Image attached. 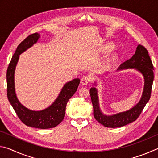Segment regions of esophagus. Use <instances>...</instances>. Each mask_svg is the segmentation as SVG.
Segmentation results:
<instances>
[{"mask_svg": "<svg viewBox=\"0 0 158 158\" xmlns=\"http://www.w3.org/2000/svg\"><path fill=\"white\" fill-rule=\"evenodd\" d=\"M89 81H90V78L89 77H86V76L83 77L81 79V84L82 85H86Z\"/></svg>", "mask_w": 158, "mask_h": 158, "instance_id": "obj_1", "label": "esophagus"}]
</instances>
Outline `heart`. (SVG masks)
Instances as JSON below:
<instances>
[{"label": "heart", "instance_id": "obj_1", "mask_svg": "<svg viewBox=\"0 0 158 158\" xmlns=\"http://www.w3.org/2000/svg\"><path fill=\"white\" fill-rule=\"evenodd\" d=\"M113 45L111 44H106L105 47H104V52H109L113 49ZM109 60L111 61H115L118 59V54L117 53H113V54L110 56V57L109 58Z\"/></svg>", "mask_w": 158, "mask_h": 158}]
</instances>
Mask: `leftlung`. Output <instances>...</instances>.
Here are the masks:
<instances>
[{"label": "left lung", "instance_id": "8db88e82", "mask_svg": "<svg viewBox=\"0 0 158 158\" xmlns=\"http://www.w3.org/2000/svg\"><path fill=\"white\" fill-rule=\"evenodd\" d=\"M128 68H133L139 71L144 79L143 90L140 100L129 110L112 115L103 114L100 107L98 89L95 87H92L90 89V95L93 106V116L96 121L105 127H120L136 121L151 98L154 79L153 65L148 51L145 47L139 44L132 57L122 63L117 70ZM94 85L96 86V82H94Z\"/></svg>", "mask_w": 158, "mask_h": 158}]
</instances>
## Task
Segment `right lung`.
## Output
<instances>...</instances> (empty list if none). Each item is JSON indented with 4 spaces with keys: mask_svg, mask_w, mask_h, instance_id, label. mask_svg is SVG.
<instances>
[{
    "mask_svg": "<svg viewBox=\"0 0 158 158\" xmlns=\"http://www.w3.org/2000/svg\"><path fill=\"white\" fill-rule=\"evenodd\" d=\"M40 37V35L37 33L31 34L17 47L7 70V95L16 114L26 125L39 129H49L57 126L64 119L67 103L77 91L80 79H74L65 83L56 100L46 109L40 111H33L21 105L15 93V72L16 66L19 55L37 43Z\"/></svg>",
    "mask_w": 158,
    "mask_h": 158,
    "instance_id": "right-lung-1",
    "label": "right lung"
}]
</instances>
